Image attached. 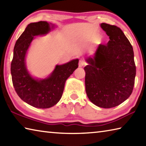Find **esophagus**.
Instances as JSON below:
<instances>
[{
	"label": "esophagus",
	"mask_w": 146,
	"mask_h": 146,
	"mask_svg": "<svg viewBox=\"0 0 146 146\" xmlns=\"http://www.w3.org/2000/svg\"><path fill=\"white\" fill-rule=\"evenodd\" d=\"M84 65V60H79V67H83Z\"/></svg>",
	"instance_id": "esophagus-1"
}]
</instances>
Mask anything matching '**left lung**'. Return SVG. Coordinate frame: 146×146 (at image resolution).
Listing matches in <instances>:
<instances>
[{
    "instance_id": "1",
    "label": "left lung",
    "mask_w": 146,
    "mask_h": 146,
    "mask_svg": "<svg viewBox=\"0 0 146 146\" xmlns=\"http://www.w3.org/2000/svg\"><path fill=\"white\" fill-rule=\"evenodd\" d=\"M100 27L110 40L100 44L94 56L88 57L85 86L92 102L112 108L125 101L133 89L136 67L132 46L119 27L102 23Z\"/></svg>"
}]
</instances>
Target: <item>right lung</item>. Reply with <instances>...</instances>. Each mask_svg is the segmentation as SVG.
Listing matches in <instances>:
<instances>
[{
  "label": "right lung",
  "mask_w": 146,
  "mask_h": 146,
  "mask_svg": "<svg viewBox=\"0 0 146 146\" xmlns=\"http://www.w3.org/2000/svg\"><path fill=\"white\" fill-rule=\"evenodd\" d=\"M50 30L47 21L28 25L16 40L11 64L12 81L16 93L25 102L36 108H49L58 102L66 80L78 67L79 60L76 59L64 65H57L46 79L39 80L30 75L26 68L25 56L30 43L34 36L46 34Z\"/></svg>",
  "instance_id": "right-lung-1"
}]
</instances>
